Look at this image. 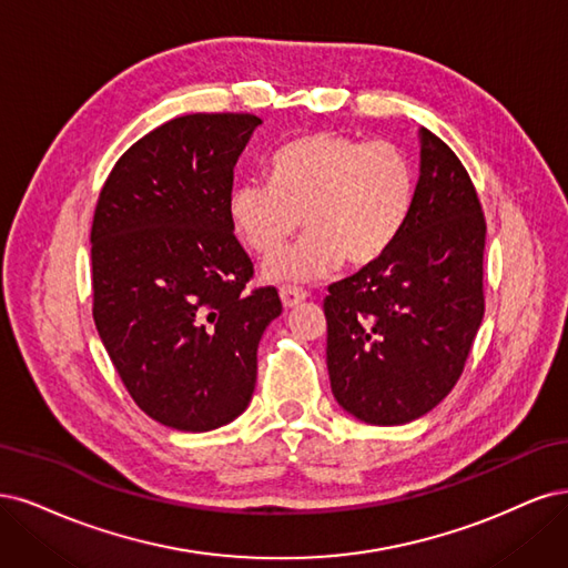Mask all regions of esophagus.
I'll list each match as a JSON object with an SVG mask.
<instances>
[{
  "mask_svg": "<svg viewBox=\"0 0 568 568\" xmlns=\"http://www.w3.org/2000/svg\"><path fill=\"white\" fill-rule=\"evenodd\" d=\"M304 300H306V292L302 287H297V285H283L281 287V302H283L285 308L297 306Z\"/></svg>",
  "mask_w": 568,
  "mask_h": 568,
  "instance_id": "34e87169",
  "label": "esophagus"
}]
</instances>
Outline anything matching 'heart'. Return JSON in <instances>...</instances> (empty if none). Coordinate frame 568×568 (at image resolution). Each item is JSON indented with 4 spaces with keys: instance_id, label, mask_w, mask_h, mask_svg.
Here are the masks:
<instances>
[{
    "instance_id": "heart-1",
    "label": "heart",
    "mask_w": 568,
    "mask_h": 568,
    "mask_svg": "<svg viewBox=\"0 0 568 568\" xmlns=\"http://www.w3.org/2000/svg\"><path fill=\"white\" fill-rule=\"evenodd\" d=\"M271 181L250 179L229 195L231 226L262 260L278 254L297 229L308 233L266 266V278L311 283L342 264L368 266L404 231L415 172L387 141L363 143L337 132H311L273 153Z\"/></svg>"
}]
</instances>
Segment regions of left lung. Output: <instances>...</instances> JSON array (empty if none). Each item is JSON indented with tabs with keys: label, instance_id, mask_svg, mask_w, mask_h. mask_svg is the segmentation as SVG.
Returning a JSON list of instances; mask_svg holds the SVG:
<instances>
[{
	"label": "left lung",
	"instance_id": "8db88e82",
	"mask_svg": "<svg viewBox=\"0 0 568 568\" xmlns=\"http://www.w3.org/2000/svg\"><path fill=\"white\" fill-rule=\"evenodd\" d=\"M486 219L448 145L419 130V179L396 243L327 287V373L337 404L368 425H406L463 375L484 318Z\"/></svg>",
	"mask_w": 568,
	"mask_h": 568
}]
</instances>
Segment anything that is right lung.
I'll return each mask as SVG.
<instances>
[{
  "mask_svg": "<svg viewBox=\"0 0 568 568\" xmlns=\"http://www.w3.org/2000/svg\"><path fill=\"white\" fill-rule=\"evenodd\" d=\"M262 120L195 113L139 139L108 174L91 224L94 323L122 384L155 423L210 432L241 415L276 287L247 290L233 235V168Z\"/></svg>",
  "mask_w": 568,
  "mask_h": 568,
  "instance_id": "add662e5",
  "label": "right lung"
}]
</instances>
